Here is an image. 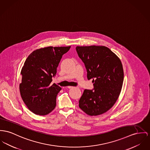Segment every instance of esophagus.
<instances>
[{
	"label": "esophagus",
	"mask_w": 150,
	"mask_h": 150,
	"mask_svg": "<svg viewBox=\"0 0 150 150\" xmlns=\"http://www.w3.org/2000/svg\"><path fill=\"white\" fill-rule=\"evenodd\" d=\"M68 89H71V88H74V87H73V86H68L67 87Z\"/></svg>",
	"instance_id": "obj_1"
}]
</instances>
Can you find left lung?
<instances>
[{"label":"left lung","mask_w":150,"mask_h":150,"mask_svg":"<svg viewBox=\"0 0 150 150\" xmlns=\"http://www.w3.org/2000/svg\"><path fill=\"white\" fill-rule=\"evenodd\" d=\"M77 54L84 63L88 80L94 89H85L79 107L90 116L102 114L112 108L118 99L123 82V69L118 56L104 46L77 47Z\"/></svg>","instance_id":"1"}]
</instances>
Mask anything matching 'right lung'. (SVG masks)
Segmentation results:
<instances>
[{"instance_id": "add662e5", "label": "right lung", "mask_w": 150, "mask_h": 150, "mask_svg": "<svg viewBox=\"0 0 150 150\" xmlns=\"http://www.w3.org/2000/svg\"><path fill=\"white\" fill-rule=\"evenodd\" d=\"M70 47H48L34 50L25 60L21 71L19 85L23 100L35 114L45 115L56 106V97L61 88L51 84L52 77L64 54Z\"/></svg>"}]
</instances>
